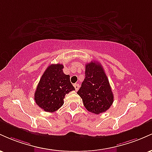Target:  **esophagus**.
I'll return each instance as SVG.
<instances>
[{
	"instance_id": "obj_1",
	"label": "esophagus",
	"mask_w": 152,
	"mask_h": 152,
	"mask_svg": "<svg viewBox=\"0 0 152 152\" xmlns=\"http://www.w3.org/2000/svg\"><path fill=\"white\" fill-rule=\"evenodd\" d=\"M74 86L75 90L76 91H78V89H79L80 86H79V84H78V83H75V84H74Z\"/></svg>"
}]
</instances>
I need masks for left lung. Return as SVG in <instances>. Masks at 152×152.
Wrapping results in <instances>:
<instances>
[{"label": "left lung", "mask_w": 152, "mask_h": 152, "mask_svg": "<svg viewBox=\"0 0 152 152\" xmlns=\"http://www.w3.org/2000/svg\"><path fill=\"white\" fill-rule=\"evenodd\" d=\"M85 76L77 92L85 108L95 114L105 112L112 105L114 95L102 66L95 61L86 64Z\"/></svg>", "instance_id": "8db88e82"}]
</instances>
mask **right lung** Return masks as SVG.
<instances>
[{
  "label": "right lung",
  "instance_id": "add662e5",
  "mask_svg": "<svg viewBox=\"0 0 152 152\" xmlns=\"http://www.w3.org/2000/svg\"><path fill=\"white\" fill-rule=\"evenodd\" d=\"M62 64H50L44 71L36 88L34 100L45 111L54 112L64 104L66 94L75 90L70 76L63 71Z\"/></svg>",
  "mask_w": 152,
  "mask_h": 152
}]
</instances>
